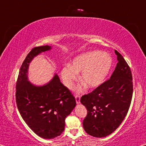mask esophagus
Returning <instances> with one entry per match:
<instances>
[{
	"mask_svg": "<svg viewBox=\"0 0 146 146\" xmlns=\"http://www.w3.org/2000/svg\"><path fill=\"white\" fill-rule=\"evenodd\" d=\"M80 95H75V100H76V102L77 104H79L80 103Z\"/></svg>",
	"mask_w": 146,
	"mask_h": 146,
	"instance_id": "esophagus-1",
	"label": "esophagus"
}]
</instances>
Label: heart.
Listing matches in <instances>:
<instances>
[{"label":"heart","mask_w":146,"mask_h":146,"mask_svg":"<svg viewBox=\"0 0 146 146\" xmlns=\"http://www.w3.org/2000/svg\"><path fill=\"white\" fill-rule=\"evenodd\" d=\"M112 66V59L101 51L86 52L78 56L70 66L62 70V77L66 86L71 88L81 72V79L89 88H96L103 83ZM81 90V87L78 90Z\"/></svg>","instance_id":"1"}]
</instances>
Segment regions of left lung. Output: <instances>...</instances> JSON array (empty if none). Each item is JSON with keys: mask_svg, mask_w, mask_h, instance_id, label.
I'll list each match as a JSON object with an SVG mask.
<instances>
[{"mask_svg": "<svg viewBox=\"0 0 146 146\" xmlns=\"http://www.w3.org/2000/svg\"><path fill=\"white\" fill-rule=\"evenodd\" d=\"M118 63L111 76L80 102L87 109L84 129L90 135L102 138L118 128L129 111L133 93L131 70L124 58L115 50Z\"/></svg>", "mask_w": 146, "mask_h": 146, "instance_id": "1", "label": "left lung"}]
</instances>
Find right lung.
Returning a JSON list of instances; mask_svg holds the SVG:
<instances>
[{
    "instance_id": "1",
    "label": "right lung",
    "mask_w": 146,
    "mask_h": 146,
    "mask_svg": "<svg viewBox=\"0 0 146 146\" xmlns=\"http://www.w3.org/2000/svg\"><path fill=\"white\" fill-rule=\"evenodd\" d=\"M50 49L48 45L32 48L20 67L16 86L19 113L30 129L44 139L54 138L64 132L65 119L76 106L75 97L57 75L42 86H35L27 79L28 67L33 58Z\"/></svg>"
}]
</instances>
